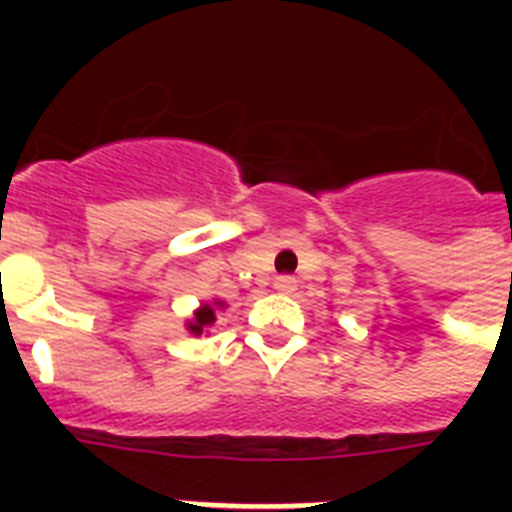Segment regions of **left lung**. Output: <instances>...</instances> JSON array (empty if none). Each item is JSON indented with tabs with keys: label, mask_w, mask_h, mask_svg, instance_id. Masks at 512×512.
Segmentation results:
<instances>
[{
	"label": "left lung",
	"mask_w": 512,
	"mask_h": 512,
	"mask_svg": "<svg viewBox=\"0 0 512 512\" xmlns=\"http://www.w3.org/2000/svg\"><path fill=\"white\" fill-rule=\"evenodd\" d=\"M225 303L223 300H209V303H201L196 311H193V316L188 321H185V329L191 332L193 337H201L204 332H209V327H215V321L217 311H223Z\"/></svg>",
	"instance_id": "left-lung-1"
}]
</instances>
